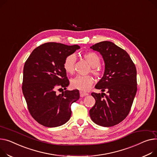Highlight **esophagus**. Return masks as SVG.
Here are the masks:
<instances>
[{
  "label": "esophagus",
  "instance_id": "esophagus-1",
  "mask_svg": "<svg viewBox=\"0 0 157 157\" xmlns=\"http://www.w3.org/2000/svg\"><path fill=\"white\" fill-rule=\"evenodd\" d=\"M79 94H80V97H83L86 96V95H88V93H84V92H82V91H80V92H79Z\"/></svg>",
  "mask_w": 157,
  "mask_h": 157
}]
</instances>
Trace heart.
Wrapping results in <instances>:
<instances>
[{
	"mask_svg": "<svg viewBox=\"0 0 157 157\" xmlns=\"http://www.w3.org/2000/svg\"><path fill=\"white\" fill-rule=\"evenodd\" d=\"M90 65L91 66V72L96 76H100L101 75V69L99 67L100 64V58L95 52H89L85 53L82 56ZM76 58L75 55L67 56L63 64V67L68 74H72L75 69ZM94 83V79L91 76H77L71 81L72 88L79 90L81 91H88Z\"/></svg>",
	"mask_w": 157,
	"mask_h": 157,
	"instance_id": "b5f03b06",
	"label": "heart"
}]
</instances>
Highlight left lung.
<instances>
[{"instance_id": "left-lung-1", "label": "left lung", "mask_w": 157, "mask_h": 157, "mask_svg": "<svg viewBox=\"0 0 157 157\" xmlns=\"http://www.w3.org/2000/svg\"><path fill=\"white\" fill-rule=\"evenodd\" d=\"M105 62V72L95 88L102 93H92L95 104L90 116L95 124L103 127L118 124L129 114L137 91L136 69L127 52L109 41L92 45ZM107 91L105 94L103 92Z\"/></svg>"}]
</instances>
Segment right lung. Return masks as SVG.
<instances>
[{"instance_id":"add662e5","label":"right lung","mask_w":157,"mask_h":157,"mask_svg":"<svg viewBox=\"0 0 157 157\" xmlns=\"http://www.w3.org/2000/svg\"><path fill=\"white\" fill-rule=\"evenodd\" d=\"M79 48L78 45L45 43L35 48L25 62L22 90L28 109L33 119L45 127L66 123L72 103L79 98V90H66L69 81L63 67L65 59ZM57 89L65 91L58 95Z\"/></svg>"}]
</instances>
